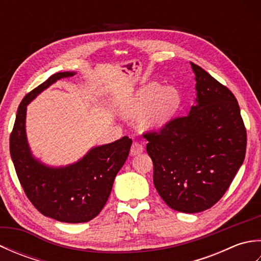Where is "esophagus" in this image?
Returning <instances> with one entry per match:
<instances>
[{"label": "esophagus", "mask_w": 261, "mask_h": 261, "mask_svg": "<svg viewBox=\"0 0 261 261\" xmlns=\"http://www.w3.org/2000/svg\"><path fill=\"white\" fill-rule=\"evenodd\" d=\"M143 145L141 142H139V141H135L134 143H132V146H131V150H130V153H131V156H136V154H139V153H141L142 151H143Z\"/></svg>", "instance_id": "1"}]
</instances>
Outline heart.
<instances>
[{"label":"heart","instance_id":"b5f03b06","mask_svg":"<svg viewBox=\"0 0 261 261\" xmlns=\"http://www.w3.org/2000/svg\"><path fill=\"white\" fill-rule=\"evenodd\" d=\"M178 93L171 86H158L150 83L137 91L122 111L129 116H138L145 112L141 124L145 129H159L167 123L178 104Z\"/></svg>","mask_w":261,"mask_h":261}]
</instances>
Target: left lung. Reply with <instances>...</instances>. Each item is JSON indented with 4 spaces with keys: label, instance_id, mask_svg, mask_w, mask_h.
<instances>
[{
    "label": "left lung",
    "instance_id": "left-lung-1",
    "mask_svg": "<svg viewBox=\"0 0 261 261\" xmlns=\"http://www.w3.org/2000/svg\"><path fill=\"white\" fill-rule=\"evenodd\" d=\"M195 105L159 132H147L153 185L165 203L182 213L212 207L224 195L245 160L247 131L228 87L191 63Z\"/></svg>",
    "mask_w": 261,
    "mask_h": 261
}]
</instances>
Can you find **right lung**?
Listing matches in <instances>:
<instances>
[{
  "instance_id": "1",
  "label": "right lung",
  "mask_w": 261,
  "mask_h": 261,
  "mask_svg": "<svg viewBox=\"0 0 261 261\" xmlns=\"http://www.w3.org/2000/svg\"><path fill=\"white\" fill-rule=\"evenodd\" d=\"M75 74H54L27 94L19 105L10 136L11 158L27 197L41 214L65 223L88 222L98 215L132 145L129 137H123L94 147L79 162L62 167L45 165L33 156L25 134L27 105L54 83Z\"/></svg>"
}]
</instances>
